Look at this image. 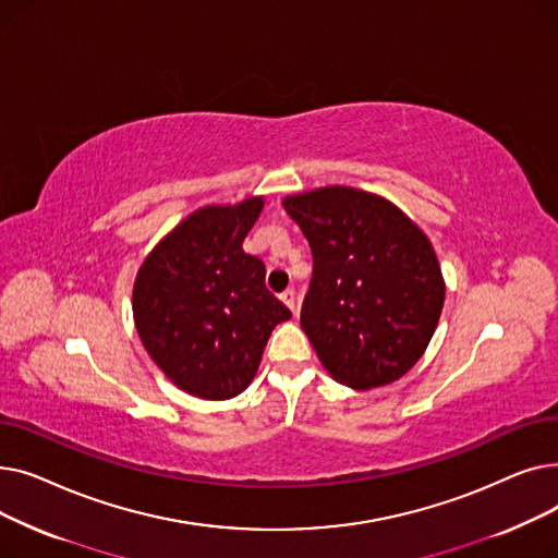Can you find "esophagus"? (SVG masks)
<instances>
[{"label":"esophagus","mask_w":558,"mask_h":558,"mask_svg":"<svg viewBox=\"0 0 558 558\" xmlns=\"http://www.w3.org/2000/svg\"><path fill=\"white\" fill-rule=\"evenodd\" d=\"M280 301L296 314V291L294 289H284L282 294H280Z\"/></svg>","instance_id":"esophagus-1"}]
</instances>
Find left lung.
<instances>
[{
  "label": "left lung",
  "mask_w": 558,
  "mask_h": 558,
  "mask_svg": "<svg viewBox=\"0 0 558 558\" xmlns=\"http://www.w3.org/2000/svg\"><path fill=\"white\" fill-rule=\"evenodd\" d=\"M314 271L301 326L320 364L350 389L396 383L425 353L446 280L427 234L389 198L326 185L282 198Z\"/></svg>",
  "instance_id": "8db88e82"
}]
</instances>
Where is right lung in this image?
<instances>
[{
    "label": "right lung",
    "mask_w": 558,
    "mask_h": 558,
    "mask_svg": "<svg viewBox=\"0 0 558 558\" xmlns=\"http://www.w3.org/2000/svg\"><path fill=\"white\" fill-rule=\"evenodd\" d=\"M264 196L187 215L144 257L133 320L146 353L181 391L203 400L242 393L264 345L291 312L264 287V264L242 244Z\"/></svg>",
    "instance_id": "right-lung-1"
}]
</instances>
